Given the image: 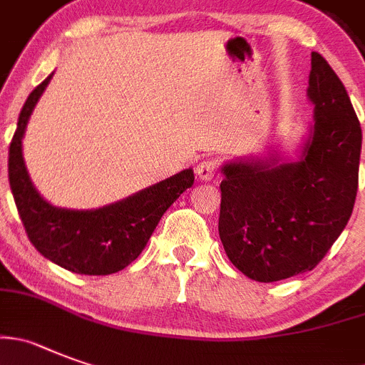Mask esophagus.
<instances>
[{"mask_svg": "<svg viewBox=\"0 0 365 365\" xmlns=\"http://www.w3.org/2000/svg\"><path fill=\"white\" fill-rule=\"evenodd\" d=\"M217 172V165L213 163V160L206 159V160H200L199 165H197V177H199V180H202V182H208V180L213 179V175H215Z\"/></svg>", "mask_w": 365, "mask_h": 365, "instance_id": "1", "label": "esophagus"}]
</instances>
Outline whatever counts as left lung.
<instances>
[{
    "label": "left lung",
    "mask_w": 365,
    "mask_h": 365,
    "mask_svg": "<svg viewBox=\"0 0 365 365\" xmlns=\"http://www.w3.org/2000/svg\"><path fill=\"white\" fill-rule=\"evenodd\" d=\"M307 99L313 119L293 155L267 148L220 168V242L257 282L313 269L355 206L362 128L346 86L317 52Z\"/></svg>",
    "instance_id": "obj_1"
}]
</instances>
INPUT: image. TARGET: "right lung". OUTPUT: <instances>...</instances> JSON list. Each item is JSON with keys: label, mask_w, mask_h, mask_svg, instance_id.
Instances as JSON below:
<instances>
[{"label": "right lung", "mask_w": 365, "mask_h": 365, "mask_svg": "<svg viewBox=\"0 0 365 365\" xmlns=\"http://www.w3.org/2000/svg\"><path fill=\"white\" fill-rule=\"evenodd\" d=\"M52 76L53 72L30 92L10 143L9 182L19 217L30 242L50 262L79 275L121 272L141 255L166 210L193 185V170H182L103 208L72 210L50 205L30 179L23 137Z\"/></svg>", "instance_id": "add662e5"}]
</instances>
